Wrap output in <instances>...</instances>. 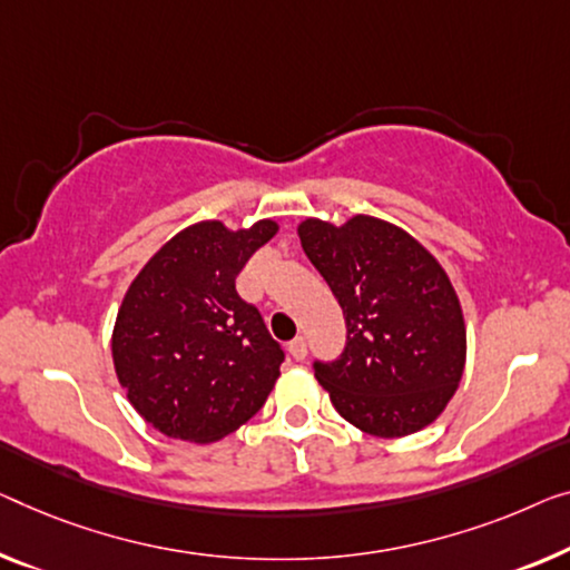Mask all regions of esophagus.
Wrapping results in <instances>:
<instances>
[{"label":"esophagus","instance_id":"obj_1","mask_svg":"<svg viewBox=\"0 0 570 570\" xmlns=\"http://www.w3.org/2000/svg\"><path fill=\"white\" fill-rule=\"evenodd\" d=\"M288 353H292L294 361H304V358H307V340H304V337H294L292 343H288Z\"/></svg>","mask_w":570,"mask_h":570}]
</instances>
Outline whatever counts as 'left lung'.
<instances>
[{
    "label": "left lung",
    "instance_id": "obj_1",
    "mask_svg": "<svg viewBox=\"0 0 570 570\" xmlns=\"http://www.w3.org/2000/svg\"><path fill=\"white\" fill-rule=\"evenodd\" d=\"M307 258L345 314L347 343L314 379L343 420L376 438L412 435L435 422L465 366V322L445 268L386 219L299 225Z\"/></svg>",
    "mask_w": 570,
    "mask_h": 570
}]
</instances>
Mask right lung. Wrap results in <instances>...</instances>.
<instances>
[{
	"mask_svg": "<svg viewBox=\"0 0 570 570\" xmlns=\"http://www.w3.org/2000/svg\"><path fill=\"white\" fill-rule=\"evenodd\" d=\"M276 230L274 219L245 230L219 219L189 225L127 288L112 330L115 373L164 435L215 443L266 404L284 351L235 278Z\"/></svg>",
	"mask_w": 570,
	"mask_h": 570,
	"instance_id": "add662e5",
	"label": "right lung"
}]
</instances>
